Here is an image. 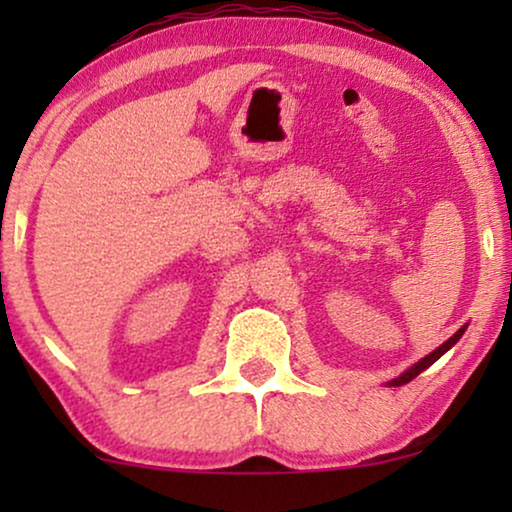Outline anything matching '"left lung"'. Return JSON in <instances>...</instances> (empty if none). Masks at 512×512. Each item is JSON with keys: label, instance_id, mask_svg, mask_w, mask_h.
<instances>
[{"label": "left lung", "instance_id": "left-lung-1", "mask_svg": "<svg viewBox=\"0 0 512 512\" xmlns=\"http://www.w3.org/2000/svg\"><path fill=\"white\" fill-rule=\"evenodd\" d=\"M464 331H466V326H461V328H459V331H457V333H454L450 340H445V342H443V345H440V347H436V349H433V352H431V354H426V356H424V359H419L417 363H412V366H410L408 370H405V373H401V375H398V377H394V380H391V382H387V384H389V387H401V384H408L410 380H415V377H417L419 373H424V370H426V368H429V366H433V363H436V361L440 359V356H443L445 352H450V349H452V347H454V345H457V342H459V338H461V335H464Z\"/></svg>", "mask_w": 512, "mask_h": 512}]
</instances>
